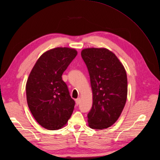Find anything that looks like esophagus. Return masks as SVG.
Instances as JSON below:
<instances>
[{
  "label": "esophagus",
  "instance_id": "34e87169",
  "mask_svg": "<svg viewBox=\"0 0 160 160\" xmlns=\"http://www.w3.org/2000/svg\"><path fill=\"white\" fill-rule=\"evenodd\" d=\"M76 103L77 105H78L79 104V103H80V98H78V99H76Z\"/></svg>",
  "mask_w": 160,
  "mask_h": 160
}]
</instances>
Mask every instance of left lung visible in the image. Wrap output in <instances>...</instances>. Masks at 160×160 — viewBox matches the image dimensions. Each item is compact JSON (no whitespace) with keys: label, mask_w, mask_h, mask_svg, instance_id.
<instances>
[{"label":"left lung","mask_w":160,"mask_h":160,"mask_svg":"<svg viewBox=\"0 0 160 160\" xmlns=\"http://www.w3.org/2000/svg\"><path fill=\"white\" fill-rule=\"evenodd\" d=\"M90 75L93 104L88 114V126L102 130L115 123L125 105L127 77L116 55L105 48L81 52Z\"/></svg>","instance_id":"8db88e82"}]
</instances>
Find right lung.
I'll return each instance as SVG.
<instances>
[{"mask_svg":"<svg viewBox=\"0 0 160 160\" xmlns=\"http://www.w3.org/2000/svg\"><path fill=\"white\" fill-rule=\"evenodd\" d=\"M77 54L76 50L67 47L46 51L37 61L27 80L28 107L37 123L48 130L61 128L72 116L75 101L62 75Z\"/></svg>","mask_w":160,"mask_h":160,"instance_id":"1","label":"right lung"}]
</instances>
